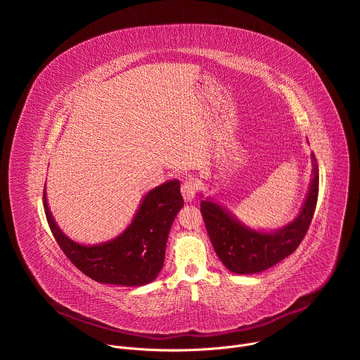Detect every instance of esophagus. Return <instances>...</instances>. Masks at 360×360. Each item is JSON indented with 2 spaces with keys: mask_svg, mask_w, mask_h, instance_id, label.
<instances>
[{
  "mask_svg": "<svg viewBox=\"0 0 360 360\" xmlns=\"http://www.w3.org/2000/svg\"><path fill=\"white\" fill-rule=\"evenodd\" d=\"M181 192H182V196L185 199V202H192L195 199V195H196V185L192 179H188L182 184L181 186Z\"/></svg>",
  "mask_w": 360,
  "mask_h": 360,
  "instance_id": "34e87169",
  "label": "esophagus"
}]
</instances>
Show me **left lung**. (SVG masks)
Instances as JSON below:
<instances>
[{"mask_svg":"<svg viewBox=\"0 0 360 360\" xmlns=\"http://www.w3.org/2000/svg\"><path fill=\"white\" fill-rule=\"evenodd\" d=\"M309 188L295 219L278 229H255L238 219L218 196H203L200 214L224 266L238 275L264 272L295 252L314 218L319 192V169L312 153Z\"/></svg>","mask_w":360,"mask_h":360,"instance_id":"8db88e82","label":"left lung"}]
</instances>
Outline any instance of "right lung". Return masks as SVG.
<instances>
[{"mask_svg":"<svg viewBox=\"0 0 360 360\" xmlns=\"http://www.w3.org/2000/svg\"><path fill=\"white\" fill-rule=\"evenodd\" d=\"M182 207L181 184L171 179L142 196L134 218L120 235L85 245L67 236L58 226L44 188L46 221L60 248L82 274L107 285L143 286L157 279L164 266L172 222Z\"/></svg>","mask_w":360,"mask_h":360,"instance_id":"right-lung-1","label":"right lung"}]
</instances>
